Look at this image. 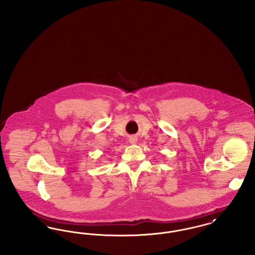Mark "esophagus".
Returning <instances> with one entry per match:
<instances>
[{
  "instance_id": "obj_1",
  "label": "esophagus",
  "mask_w": 255,
  "mask_h": 255,
  "mask_svg": "<svg viewBox=\"0 0 255 255\" xmlns=\"http://www.w3.org/2000/svg\"><path fill=\"white\" fill-rule=\"evenodd\" d=\"M136 141H137V138H136L135 136H134V135L129 137V142H130L131 144H135V143H136Z\"/></svg>"
}]
</instances>
